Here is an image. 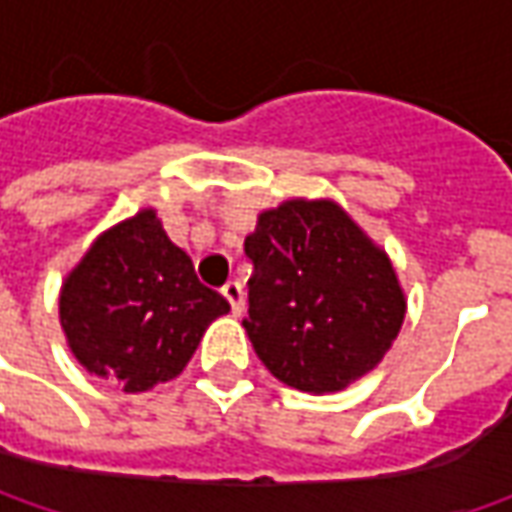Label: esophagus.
Returning a JSON list of instances; mask_svg holds the SVG:
<instances>
[{
	"label": "esophagus",
	"mask_w": 512,
	"mask_h": 512,
	"mask_svg": "<svg viewBox=\"0 0 512 512\" xmlns=\"http://www.w3.org/2000/svg\"><path fill=\"white\" fill-rule=\"evenodd\" d=\"M222 296H225L227 302H230V310L236 313V316H242V310H245V290L239 282H227L222 287Z\"/></svg>",
	"instance_id": "obj_1"
}]
</instances>
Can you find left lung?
<instances>
[{
    "label": "left lung",
    "mask_w": 512,
    "mask_h": 512,
    "mask_svg": "<svg viewBox=\"0 0 512 512\" xmlns=\"http://www.w3.org/2000/svg\"><path fill=\"white\" fill-rule=\"evenodd\" d=\"M245 330L287 387L336 393L382 362L404 325L396 267L333 199L262 210L245 239Z\"/></svg>",
    "instance_id": "left-lung-1"
}]
</instances>
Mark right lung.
Masks as SVG:
<instances>
[{
  "mask_svg": "<svg viewBox=\"0 0 512 512\" xmlns=\"http://www.w3.org/2000/svg\"><path fill=\"white\" fill-rule=\"evenodd\" d=\"M230 305L196 279L153 207L93 239L59 290V325L88 373L125 393L176 379Z\"/></svg>",
  "mask_w": 512,
  "mask_h": 512,
  "instance_id": "obj_1",
  "label": "right lung"
}]
</instances>
